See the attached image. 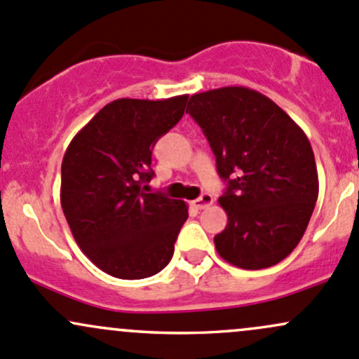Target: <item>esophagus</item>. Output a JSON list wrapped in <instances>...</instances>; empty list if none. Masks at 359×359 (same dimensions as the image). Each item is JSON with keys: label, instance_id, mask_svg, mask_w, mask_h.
Wrapping results in <instances>:
<instances>
[{"label": "esophagus", "instance_id": "esophagus-1", "mask_svg": "<svg viewBox=\"0 0 359 359\" xmlns=\"http://www.w3.org/2000/svg\"><path fill=\"white\" fill-rule=\"evenodd\" d=\"M213 201H215L213 196L208 194V192H205V194L199 196L196 201H192V205H194L198 210H205V208H208V206L213 205Z\"/></svg>", "mask_w": 359, "mask_h": 359}]
</instances>
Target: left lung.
Wrapping results in <instances>:
<instances>
[{
	"label": "left lung",
	"instance_id": "obj_1",
	"mask_svg": "<svg viewBox=\"0 0 359 359\" xmlns=\"http://www.w3.org/2000/svg\"><path fill=\"white\" fill-rule=\"evenodd\" d=\"M229 187L218 203L227 213L215 236L230 265L262 270L287 258L304 236L318 198V172L306 134L265 94L243 86L189 97Z\"/></svg>",
	"mask_w": 359,
	"mask_h": 359
}]
</instances>
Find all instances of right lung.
Instances as JSON below:
<instances>
[{"instance_id":"add662e5","label":"right lung","mask_w":359,"mask_h":359,"mask_svg":"<svg viewBox=\"0 0 359 359\" xmlns=\"http://www.w3.org/2000/svg\"><path fill=\"white\" fill-rule=\"evenodd\" d=\"M187 96L122 97L72 139L62 161L60 201L75 243L104 273L137 280L168 265L187 205L146 192L158 139L186 110Z\"/></svg>"}]
</instances>
